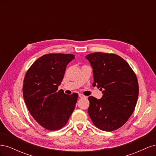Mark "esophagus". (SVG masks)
<instances>
[{
	"instance_id": "1",
	"label": "esophagus",
	"mask_w": 156,
	"mask_h": 156,
	"mask_svg": "<svg viewBox=\"0 0 156 156\" xmlns=\"http://www.w3.org/2000/svg\"><path fill=\"white\" fill-rule=\"evenodd\" d=\"M79 96L80 98H87V96L83 95V94H79Z\"/></svg>"
}]
</instances>
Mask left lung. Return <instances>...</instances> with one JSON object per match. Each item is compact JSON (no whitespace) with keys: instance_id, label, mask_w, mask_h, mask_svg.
I'll use <instances>...</instances> for the list:
<instances>
[{"instance_id":"1","label":"left lung","mask_w":156,"mask_h":156,"mask_svg":"<svg viewBox=\"0 0 156 156\" xmlns=\"http://www.w3.org/2000/svg\"><path fill=\"white\" fill-rule=\"evenodd\" d=\"M86 58L93 68L94 87L102 90L100 100L88 97V115L96 127L111 131L120 128L133 114L139 96L133 70L120 56L96 52Z\"/></svg>"}]
</instances>
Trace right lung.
Listing matches in <instances>:
<instances>
[{
  "mask_svg": "<svg viewBox=\"0 0 156 156\" xmlns=\"http://www.w3.org/2000/svg\"><path fill=\"white\" fill-rule=\"evenodd\" d=\"M72 54L44 55L32 64L23 81V94L34 119L44 128L55 131L67 124L74 110L78 94L68 95L58 90Z\"/></svg>",
  "mask_w": 156,
  "mask_h": 156,
  "instance_id": "obj_1",
  "label": "right lung"
}]
</instances>
